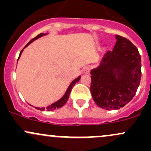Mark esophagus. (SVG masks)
I'll use <instances>...</instances> for the list:
<instances>
[{
	"label": "esophagus",
	"instance_id": "34e87169",
	"mask_svg": "<svg viewBox=\"0 0 151 151\" xmlns=\"http://www.w3.org/2000/svg\"><path fill=\"white\" fill-rule=\"evenodd\" d=\"M83 72H84V73L88 74L90 72V67H88V66H86V67H84V69H83Z\"/></svg>",
	"mask_w": 151,
	"mask_h": 151
}]
</instances>
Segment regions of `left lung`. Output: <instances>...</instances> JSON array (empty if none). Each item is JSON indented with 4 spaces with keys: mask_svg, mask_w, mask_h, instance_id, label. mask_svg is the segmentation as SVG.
<instances>
[{
    "mask_svg": "<svg viewBox=\"0 0 151 151\" xmlns=\"http://www.w3.org/2000/svg\"><path fill=\"white\" fill-rule=\"evenodd\" d=\"M112 51H108L100 65L91 71L90 86L93 101L106 110H116L131 101L141 78V58L134 45L116 35Z\"/></svg>",
    "mask_w": 151,
    "mask_h": 151,
    "instance_id": "1",
    "label": "left lung"
}]
</instances>
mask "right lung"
I'll return each mask as SVG.
<instances>
[{
	"instance_id": "obj_1",
	"label": "right lung",
	"mask_w": 151,
	"mask_h": 151,
	"mask_svg": "<svg viewBox=\"0 0 151 151\" xmlns=\"http://www.w3.org/2000/svg\"><path fill=\"white\" fill-rule=\"evenodd\" d=\"M47 34V33H45V34L40 33V34H39L37 36H36L35 37H34L33 39L31 40L30 42H29L27 45H26L25 46V47H24V48H25L26 47L28 46V45H30L31 42H33V41L35 40H37V39H38V38L42 37V36H44V35H46ZM24 48H23V49H24ZM22 51H23V50H22L21 51H20V55H19V58L18 59V60H19V58H20V57L21 56V54L22 52ZM80 78H81L80 76H79V77H78L77 78H76L75 79H74V80L72 81V82H71V84H70V86H68V88H67V91H66L65 93L63 95V96H62V97L60 99V100H58V101H57L56 102H55V103L52 104L51 105L47 106V107H42V108H40V107H35V109H38V110H40V111L46 110V111H53V110H55V109H57L61 108V107H62L65 104L66 102L67 101V100H68V99H69V96H70L71 91H72V87H73V86L75 85L76 83L79 81V79H80Z\"/></svg>"
}]
</instances>
